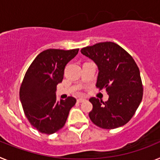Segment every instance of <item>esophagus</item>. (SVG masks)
<instances>
[{
  "mask_svg": "<svg viewBox=\"0 0 160 160\" xmlns=\"http://www.w3.org/2000/svg\"><path fill=\"white\" fill-rule=\"evenodd\" d=\"M85 100H86L85 98H78V99L77 100V102H83Z\"/></svg>",
  "mask_w": 160,
  "mask_h": 160,
  "instance_id": "obj_1",
  "label": "esophagus"
}]
</instances>
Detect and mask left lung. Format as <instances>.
Masks as SVG:
<instances>
[{"mask_svg": "<svg viewBox=\"0 0 160 160\" xmlns=\"http://www.w3.org/2000/svg\"><path fill=\"white\" fill-rule=\"evenodd\" d=\"M98 69L96 87L105 88L109 98L99 101L92 97L90 120L103 129L125 125L135 114L142 98L143 89L138 66L131 55L116 43L99 42L81 49Z\"/></svg>", "mask_w": 160, "mask_h": 160, "instance_id": "left-lung-1", "label": "left lung"}]
</instances>
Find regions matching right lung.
Segmentation results:
<instances>
[{
  "instance_id": "right-lung-1",
  "label": "right lung",
  "mask_w": 160,
  "mask_h": 160,
  "mask_svg": "<svg viewBox=\"0 0 160 160\" xmlns=\"http://www.w3.org/2000/svg\"><path fill=\"white\" fill-rule=\"evenodd\" d=\"M79 49H49L36 57L24 77L20 100L25 116L33 128L44 134H53L64 127L76 99L68 97L57 101V85L62 82L64 70Z\"/></svg>"
}]
</instances>
